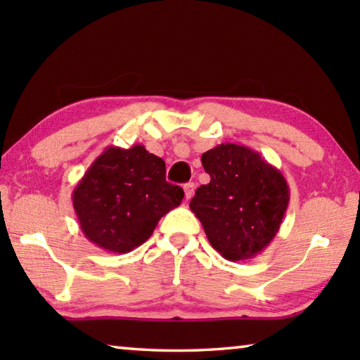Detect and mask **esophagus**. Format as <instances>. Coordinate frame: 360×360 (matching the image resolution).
Instances as JSON below:
<instances>
[{
    "label": "esophagus",
    "mask_w": 360,
    "mask_h": 360,
    "mask_svg": "<svg viewBox=\"0 0 360 360\" xmlns=\"http://www.w3.org/2000/svg\"><path fill=\"white\" fill-rule=\"evenodd\" d=\"M193 192H195V184H193V182H187V184L184 186L186 200H191L193 197Z\"/></svg>",
    "instance_id": "esophagus-1"
}]
</instances>
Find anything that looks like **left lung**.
I'll return each mask as SVG.
<instances>
[{
  "label": "left lung",
  "mask_w": 360,
  "mask_h": 360,
  "mask_svg": "<svg viewBox=\"0 0 360 360\" xmlns=\"http://www.w3.org/2000/svg\"><path fill=\"white\" fill-rule=\"evenodd\" d=\"M210 184L200 186L191 210L211 246L231 262L252 259L275 238L289 205L283 173L259 152L219 144L202 155Z\"/></svg>",
  "instance_id": "obj_1"
}]
</instances>
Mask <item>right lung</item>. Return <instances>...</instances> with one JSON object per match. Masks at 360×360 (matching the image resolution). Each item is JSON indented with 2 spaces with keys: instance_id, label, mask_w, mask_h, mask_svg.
<instances>
[{
  "instance_id": "right-lung-1",
  "label": "right lung",
  "mask_w": 360,
  "mask_h": 360,
  "mask_svg": "<svg viewBox=\"0 0 360 360\" xmlns=\"http://www.w3.org/2000/svg\"><path fill=\"white\" fill-rule=\"evenodd\" d=\"M165 162L143 144L109 146L72 191L79 225L89 241L114 254L141 246L184 191L165 179Z\"/></svg>"
}]
</instances>
